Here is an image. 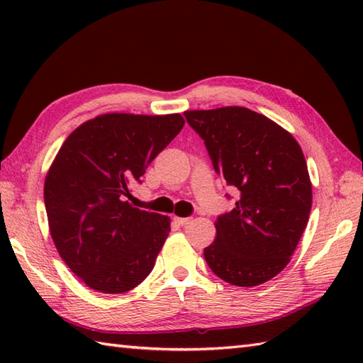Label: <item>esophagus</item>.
<instances>
[{"mask_svg":"<svg viewBox=\"0 0 363 363\" xmlns=\"http://www.w3.org/2000/svg\"><path fill=\"white\" fill-rule=\"evenodd\" d=\"M174 223L179 226H186L190 223V218H182V217H174Z\"/></svg>","mask_w":363,"mask_h":363,"instance_id":"1","label":"esophagus"}]
</instances>
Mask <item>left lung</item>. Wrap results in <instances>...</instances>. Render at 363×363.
Instances as JSON below:
<instances>
[{
  "instance_id": "obj_1",
  "label": "left lung",
  "mask_w": 363,
  "mask_h": 363,
  "mask_svg": "<svg viewBox=\"0 0 363 363\" xmlns=\"http://www.w3.org/2000/svg\"><path fill=\"white\" fill-rule=\"evenodd\" d=\"M184 115L238 196L215 223L207 265L238 287L264 284L287 267L309 221L312 184L303 150L290 133L246 107Z\"/></svg>"
}]
</instances>
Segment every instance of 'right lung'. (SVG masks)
Masks as SVG:
<instances>
[{
	"mask_svg": "<svg viewBox=\"0 0 363 363\" xmlns=\"http://www.w3.org/2000/svg\"><path fill=\"white\" fill-rule=\"evenodd\" d=\"M182 126L179 113H106L60 146L45 179V209L57 252L87 287L125 293L151 273L169 218L125 198Z\"/></svg>",
	"mask_w": 363,
	"mask_h": 363,
	"instance_id": "right-lung-1",
	"label": "right lung"
}]
</instances>
